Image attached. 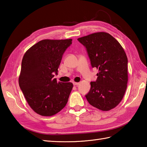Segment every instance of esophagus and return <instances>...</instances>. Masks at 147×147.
<instances>
[{
  "label": "esophagus",
  "mask_w": 147,
  "mask_h": 147,
  "mask_svg": "<svg viewBox=\"0 0 147 147\" xmlns=\"http://www.w3.org/2000/svg\"><path fill=\"white\" fill-rule=\"evenodd\" d=\"M73 85L74 86H78V85H80V83H78V82H73Z\"/></svg>",
  "instance_id": "34e87169"
}]
</instances>
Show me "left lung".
<instances>
[{"mask_svg":"<svg viewBox=\"0 0 147 147\" xmlns=\"http://www.w3.org/2000/svg\"><path fill=\"white\" fill-rule=\"evenodd\" d=\"M85 47L92 67L98 69L97 79L90 83L85 96L90 105L108 111L119 104L126 90L127 58L116 39L105 32L90 34L78 38Z\"/></svg>","mask_w":147,"mask_h":147,"instance_id":"obj_1","label":"left lung"}]
</instances>
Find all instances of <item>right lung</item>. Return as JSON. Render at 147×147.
Here are the masks:
<instances>
[{"label":"right lung","mask_w":147,"mask_h":147,"mask_svg":"<svg viewBox=\"0 0 147 147\" xmlns=\"http://www.w3.org/2000/svg\"><path fill=\"white\" fill-rule=\"evenodd\" d=\"M71 43L72 39L43 40L23 56L19 85L30 107L42 116L58 113L68 101L73 83L57 82L54 74Z\"/></svg>","instance_id":"obj_1"}]
</instances>
